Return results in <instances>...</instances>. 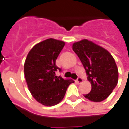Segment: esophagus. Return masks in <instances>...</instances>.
<instances>
[{
	"mask_svg": "<svg viewBox=\"0 0 129 129\" xmlns=\"http://www.w3.org/2000/svg\"><path fill=\"white\" fill-rule=\"evenodd\" d=\"M76 81H77V82H78V84H80V83H82V82H83V79L81 77H78V78H77V80H76Z\"/></svg>",
	"mask_w": 129,
	"mask_h": 129,
	"instance_id": "esophagus-1",
	"label": "esophagus"
}]
</instances>
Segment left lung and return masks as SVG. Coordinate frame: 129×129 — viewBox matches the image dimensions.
Here are the masks:
<instances>
[{
	"instance_id": "obj_1",
	"label": "left lung",
	"mask_w": 129,
	"mask_h": 129,
	"mask_svg": "<svg viewBox=\"0 0 129 129\" xmlns=\"http://www.w3.org/2000/svg\"><path fill=\"white\" fill-rule=\"evenodd\" d=\"M73 50L82 63L91 84V90L84 96L93 102L107 98L118 82V69L111 54L99 45L84 39L73 44Z\"/></svg>"
}]
</instances>
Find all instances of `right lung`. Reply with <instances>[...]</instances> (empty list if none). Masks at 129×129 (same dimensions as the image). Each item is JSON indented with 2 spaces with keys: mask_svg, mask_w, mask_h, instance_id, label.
Masks as SVG:
<instances>
[{
  "mask_svg": "<svg viewBox=\"0 0 129 129\" xmlns=\"http://www.w3.org/2000/svg\"><path fill=\"white\" fill-rule=\"evenodd\" d=\"M65 43L49 38L38 43L27 54L24 64V73L28 89L36 100L45 106L51 107L63 99L71 79L64 80L55 76L61 69L55 60Z\"/></svg>",
  "mask_w": 129,
  "mask_h": 129,
  "instance_id": "add662e5",
  "label": "right lung"
}]
</instances>
